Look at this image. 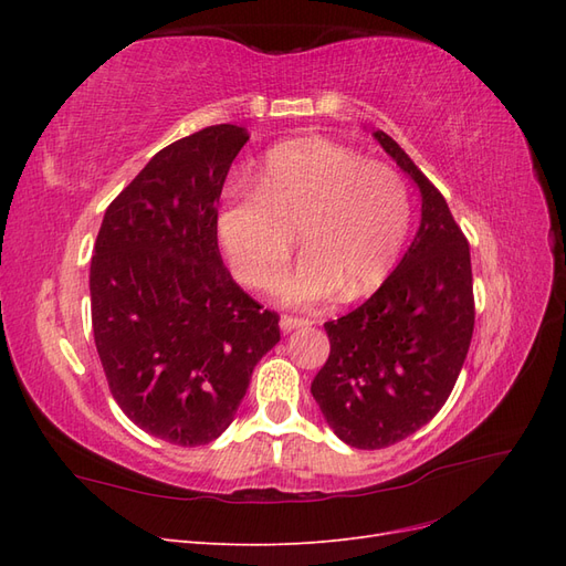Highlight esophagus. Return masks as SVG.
I'll use <instances>...</instances> for the list:
<instances>
[{"label": "esophagus", "mask_w": 566, "mask_h": 566, "mask_svg": "<svg viewBox=\"0 0 566 566\" xmlns=\"http://www.w3.org/2000/svg\"><path fill=\"white\" fill-rule=\"evenodd\" d=\"M306 325H312V318H304V316H281V331L283 333H293L297 328H306Z\"/></svg>", "instance_id": "34e87169"}]
</instances>
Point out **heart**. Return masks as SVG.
Listing matches in <instances>:
<instances>
[{"mask_svg": "<svg viewBox=\"0 0 566 566\" xmlns=\"http://www.w3.org/2000/svg\"><path fill=\"white\" fill-rule=\"evenodd\" d=\"M410 191L397 169L325 139L271 148L256 191L231 188L217 212V235L238 281L273 290L295 248H306L281 283L285 302L314 306L345 287L373 293L406 245Z\"/></svg>", "mask_w": 566, "mask_h": 566, "instance_id": "obj_1", "label": "heart"}]
</instances>
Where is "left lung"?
<instances>
[{
  "mask_svg": "<svg viewBox=\"0 0 566 566\" xmlns=\"http://www.w3.org/2000/svg\"><path fill=\"white\" fill-rule=\"evenodd\" d=\"M375 139L422 193V219L401 264L361 306L325 323L331 356L312 394L354 449H387L447 403L472 342L470 243L439 188L385 132Z\"/></svg>",
  "mask_w": 566,
  "mask_h": 566,
  "instance_id": "1",
  "label": "left lung"
}]
</instances>
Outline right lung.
I'll list each match as a JSON object with an SVG mask.
<instances>
[{
  "label": "right lung",
  "mask_w": 566,
  "mask_h": 566,
  "mask_svg": "<svg viewBox=\"0 0 566 566\" xmlns=\"http://www.w3.org/2000/svg\"><path fill=\"white\" fill-rule=\"evenodd\" d=\"M250 139L214 125L169 144L108 205L90 269L92 328L113 399L144 432L202 447L231 424L279 314L238 285L217 202Z\"/></svg>",
  "instance_id": "add662e5"
}]
</instances>
